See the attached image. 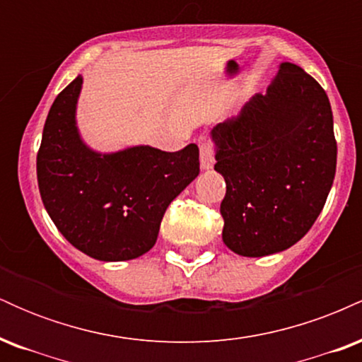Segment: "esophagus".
Segmentation results:
<instances>
[{
	"mask_svg": "<svg viewBox=\"0 0 362 362\" xmlns=\"http://www.w3.org/2000/svg\"><path fill=\"white\" fill-rule=\"evenodd\" d=\"M199 151H201V167L202 170L213 168L214 165V146L209 141H202L201 146H199Z\"/></svg>",
	"mask_w": 362,
	"mask_h": 362,
	"instance_id": "esophagus-1",
	"label": "esophagus"
}]
</instances>
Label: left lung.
I'll return each instance as SVG.
<instances>
[{
    "instance_id": "1",
    "label": "left lung",
    "mask_w": 362,
    "mask_h": 362,
    "mask_svg": "<svg viewBox=\"0 0 362 362\" xmlns=\"http://www.w3.org/2000/svg\"><path fill=\"white\" fill-rule=\"evenodd\" d=\"M224 177L223 242L243 257L293 247L310 231L334 184L337 141L320 83L282 62L267 93L211 131Z\"/></svg>"
}]
</instances>
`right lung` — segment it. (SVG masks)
<instances>
[{
    "instance_id": "right-lung-1",
    "label": "right lung",
    "mask_w": 362,
    "mask_h": 362,
    "mask_svg": "<svg viewBox=\"0 0 362 362\" xmlns=\"http://www.w3.org/2000/svg\"><path fill=\"white\" fill-rule=\"evenodd\" d=\"M78 76L54 100L37 153L44 207L73 247L103 262L151 250L170 202L199 175V148L93 151L76 127Z\"/></svg>"
}]
</instances>
